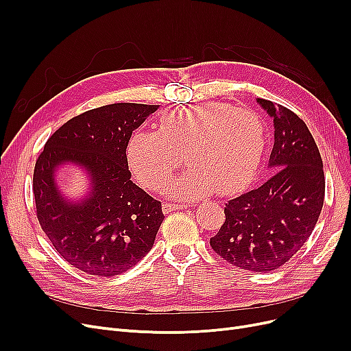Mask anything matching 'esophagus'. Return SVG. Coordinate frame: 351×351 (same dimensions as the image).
Wrapping results in <instances>:
<instances>
[{"label": "esophagus", "instance_id": "1", "mask_svg": "<svg viewBox=\"0 0 351 351\" xmlns=\"http://www.w3.org/2000/svg\"><path fill=\"white\" fill-rule=\"evenodd\" d=\"M185 208H188V205L168 204V202H166V204H163V206H162V209H163V212H165V213H169V212H173V210H179V209H185Z\"/></svg>", "mask_w": 351, "mask_h": 351}]
</instances>
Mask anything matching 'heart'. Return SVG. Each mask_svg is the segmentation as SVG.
Here are the masks:
<instances>
[{
    "label": "heart",
    "mask_w": 351,
    "mask_h": 351,
    "mask_svg": "<svg viewBox=\"0 0 351 351\" xmlns=\"http://www.w3.org/2000/svg\"><path fill=\"white\" fill-rule=\"evenodd\" d=\"M266 125L250 109L205 102L165 114L156 131L136 129L128 142L129 165L142 185L160 191L183 162L192 165L169 185L175 197L243 191L263 159Z\"/></svg>",
    "instance_id": "1"
}]
</instances>
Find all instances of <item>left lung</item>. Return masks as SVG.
Listing matches in <instances>:
<instances>
[{
    "label": "left lung",
    "mask_w": 351,
    "mask_h": 351,
    "mask_svg": "<svg viewBox=\"0 0 351 351\" xmlns=\"http://www.w3.org/2000/svg\"><path fill=\"white\" fill-rule=\"evenodd\" d=\"M273 118V175L262 186L229 200L212 249L233 266L269 273L287 263L315 229L324 200L319 147L303 119L257 98Z\"/></svg>",
    "instance_id": "8db88e82"
}]
</instances>
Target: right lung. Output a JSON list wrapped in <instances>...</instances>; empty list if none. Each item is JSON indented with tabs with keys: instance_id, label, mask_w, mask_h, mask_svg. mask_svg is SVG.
<instances>
[{
	"instance_id": "right-lung-1",
	"label": "right lung",
	"mask_w": 351,
	"mask_h": 351,
	"mask_svg": "<svg viewBox=\"0 0 351 351\" xmlns=\"http://www.w3.org/2000/svg\"><path fill=\"white\" fill-rule=\"evenodd\" d=\"M158 105L110 104L69 119L47 141L34 169L38 222L64 259L86 274L112 278L154 246L163 220L160 202L131 180L126 146ZM64 162L88 171L91 195L68 202L53 175Z\"/></svg>"
}]
</instances>
